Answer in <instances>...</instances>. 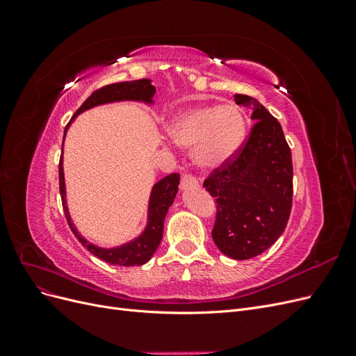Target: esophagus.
Returning <instances> with one entry per match:
<instances>
[{"instance_id": "1", "label": "esophagus", "mask_w": 356, "mask_h": 356, "mask_svg": "<svg viewBox=\"0 0 356 356\" xmlns=\"http://www.w3.org/2000/svg\"><path fill=\"white\" fill-rule=\"evenodd\" d=\"M197 186H199V182H197V179L195 177L190 175V174L182 175V178H181V188L182 190L191 188V187H197Z\"/></svg>"}]
</instances>
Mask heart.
I'll use <instances>...</instances> for the list:
<instances>
[{"label": "heart", "mask_w": 356, "mask_h": 356, "mask_svg": "<svg viewBox=\"0 0 356 356\" xmlns=\"http://www.w3.org/2000/svg\"><path fill=\"white\" fill-rule=\"evenodd\" d=\"M169 138L191 149L202 169H217L239 152L246 134L242 111L236 105H199L179 113L168 124Z\"/></svg>", "instance_id": "b5f03b06"}]
</instances>
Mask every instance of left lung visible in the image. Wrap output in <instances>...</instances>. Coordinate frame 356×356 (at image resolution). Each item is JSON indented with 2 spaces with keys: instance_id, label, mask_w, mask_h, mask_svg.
Instances as JSON below:
<instances>
[{
  "instance_id": "obj_1",
  "label": "left lung",
  "mask_w": 356,
  "mask_h": 356,
  "mask_svg": "<svg viewBox=\"0 0 356 356\" xmlns=\"http://www.w3.org/2000/svg\"><path fill=\"white\" fill-rule=\"evenodd\" d=\"M251 108L250 136L227 163L213 169L203 187L217 202L212 239L234 260L263 254L281 236L293 207V159L276 118L257 99L234 95Z\"/></svg>"
}]
</instances>
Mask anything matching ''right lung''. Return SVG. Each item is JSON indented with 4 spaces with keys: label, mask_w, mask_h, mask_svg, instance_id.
<instances>
[{
    "label": "right lung",
    "mask_w": 356,
    "mask_h": 356,
    "mask_svg": "<svg viewBox=\"0 0 356 356\" xmlns=\"http://www.w3.org/2000/svg\"><path fill=\"white\" fill-rule=\"evenodd\" d=\"M154 93H156V88L152 84V80L148 79H141L135 81H122V83L104 86V88L95 90L89 98L83 102L80 108L75 111V114L72 115L70 123L65 127V134L75 117L86 110L93 108V106L111 104V102H120V101H138V102L153 104ZM62 148H63V144H62ZM178 186H179L178 174H170L163 179L156 182L152 188V195H149L148 221H147L145 230L134 241L123 243L120 246L101 248L86 241L77 232V229H75L74 222L71 221L68 207H67V199H65L67 195H65V178H63L62 156L59 161V190H60V197H62V207L72 233L77 236V239L81 242L83 246L88 248L89 252L114 266H126V267L143 266L153 257V254L156 252V250L161 242V238H163V222L166 218V213L169 211V207L174 203V199L178 193Z\"/></svg>",
    "instance_id": "right-lung-1"
}]
</instances>
